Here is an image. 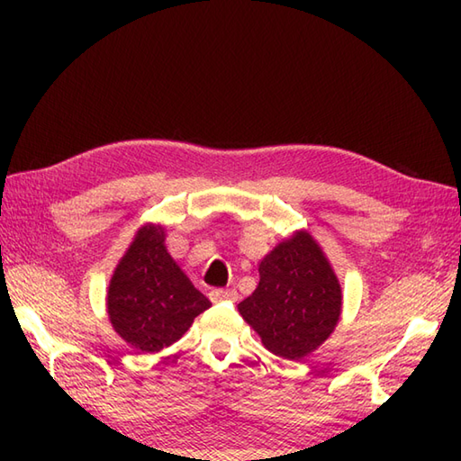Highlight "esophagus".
I'll use <instances>...</instances> for the list:
<instances>
[{"label": "esophagus", "mask_w": 461, "mask_h": 461, "mask_svg": "<svg viewBox=\"0 0 461 461\" xmlns=\"http://www.w3.org/2000/svg\"><path fill=\"white\" fill-rule=\"evenodd\" d=\"M210 299L213 303H220V301H238V293L233 289H213L210 293Z\"/></svg>", "instance_id": "1"}]
</instances>
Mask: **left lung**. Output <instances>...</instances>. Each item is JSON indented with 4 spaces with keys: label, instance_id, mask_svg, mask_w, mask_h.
<instances>
[{
    "label": "left lung",
    "instance_id": "obj_1",
    "mask_svg": "<svg viewBox=\"0 0 461 461\" xmlns=\"http://www.w3.org/2000/svg\"><path fill=\"white\" fill-rule=\"evenodd\" d=\"M340 285L309 233L285 240L259 263V285L238 309L273 355L297 360L335 330Z\"/></svg>",
    "mask_w": 461,
    "mask_h": 461
}]
</instances>
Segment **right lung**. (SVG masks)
Listing matches in <instances>:
<instances>
[{
  "label": "right lung",
  "instance_id": "1",
  "mask_svg": "<svg viewBox=\"0 0 461 461\" xmlns=\"http://www.w3.org/2000/svg\"><path fill=\"white\" fill-rule=\"evenodd\" d=\"M114 330L142 352L174 345L212 303L192 285L164 248V230L144 225L109 285Z\"/></svg>",
  "mask_w": 461,
  "mask_h": 461
}]
</instances>
